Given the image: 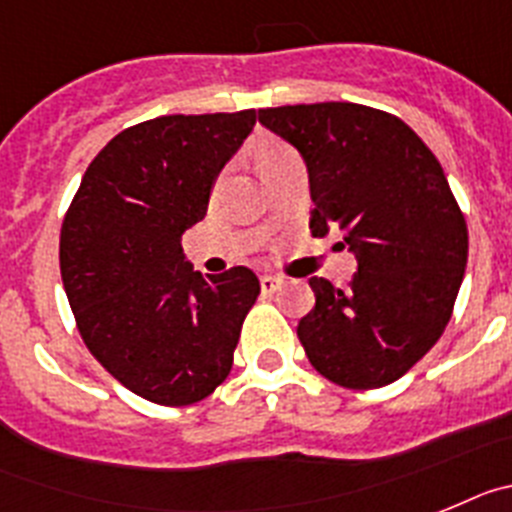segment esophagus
<instances>
[{"mask_svg":"<svg viewBox=\"0 0 512 512\" xmlns=\"http://www.w3.org/2000/svg\"><path fill=\"white\" fill-rule=\"evenodd\" d=\"M281 278H275V275H262L260 278V288L265 293H273V291H278V288H281Z\"/></svg>","mask_w":512,"mask_h":512,"instance_id":"esophagus-1","label":"esophagus"}]
</instances>
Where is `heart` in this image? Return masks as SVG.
Returning <instances> with one entry per match:
<instances>
[{
  "instance_id": "b5f03b06",
  "label": "heart",
  "mask_w": 512,
  "mask_h": 512,
  "mask_svg": "<svg viewBox=\"0 0 512 512\" xmlns=\"http://www.w3.org/2000/svg\"><path fill=\"white\" fill-rule=\"evenodd\" d=\"M288 154H291V151L281 144H262L260 149H257V162H260V170L262 167H268V164L278 162V159L288 157Z\"/></svg>"
}]
</instances>
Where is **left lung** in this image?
<instances>
[{"label": "left lung", "instance_id": "1", "mask_svg": "<svg viewBox=\"0 0 512 512\" xmlns=\"http://www.w3.org/2000/svg\"><path fill=\"white\" fill-rule=\"evenodd\" d=\"M257 118L304 157L311 234H337L358 260L348 291L309 278L317 304L296 330L306 358L348 389L402 379L446 330L469 255L441 162L397 115L355 102Z\"/></svg>", "mask_w": 512, "mask_h": 512}]
</instances>
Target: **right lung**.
Returning a JSON list of instances; mask_svg holds the SVG:
<instances>
[{
	"instance_id": "obj_1",
	"label": "right lung",
	"mask_w": 512,
	"mask_h": 512,
	"mask_svg": "<svg viewBox=\"0 0 512 512\" xmlns=\"http://www.w3.org/2000/svg\"><path fill=\"white\" fill-rule=\"evenodd\" d=\"M255 128V110L162 115L92 159L61 226V281L79 335L133 394L201 402L229 376L260 281L250 268L201 275L182 234Z\"/></svg>"
}]
</instances>
